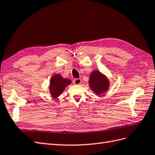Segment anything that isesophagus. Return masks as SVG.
<instances>
[{
  "label": "esophagus",
  "mask_w": 155,
  "mask_h": 155,
  "mask_svg": "<svg viewBox=\"0 0 155 155\" xmlns=\"http://www.w3.org/2000/svg\"><path fill=\"white\" fill-rule=\"evenodd\" d=\"M81 82H82V81H81V78H76L73 81V84H76V85L81 84Z\"/></svg>",
  "instance_id": "34e87169"
}]
</instances>
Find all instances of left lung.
<instances>
[{"label": "left lung", "instance_id": "left-lung-1", "mask_svg": "<svg viewBox=\"0 0 155 155\" xmlns=\"http://www.w3.org/2000/svg\"><path fill=\"white\" fill-rule=\"evenodd\" d=\"M89 84L95 93L100 95L107 90L109 82L107 78L100 71H94L91 73L89 79Z\"/></svg>", "mask_w": 155, "mask_h": 155}]
</instances>
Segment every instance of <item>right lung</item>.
<instances>
[{
  "label": "right lung",
  "instance_id": "right-lung-1",
  "mask_svg": "<svg viewBox=\"0 0 155 155\" xmlns=\"http://www.w3.org/2000/svg\"><path fill=\"white\" fill-rule=\"evenodd\" d=\"M69 79L63 78L59 74H56L51 78L50 90L51 96L54 97H58L65 87L71 84Z\"/></svg>",
  "mask_w": 155,
  "mask_h": 155
}]
</instances>
